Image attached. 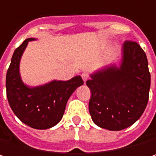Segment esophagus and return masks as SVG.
I'll return each mask as SVG.
<instances>
[{
    "label": "esophagus",
    "instance_id": "34e87169",
    "mask_svg": "<svg viewBox=\"0 0 156 156\" xmlns=\"http://www.w3.org/2000/svg\"><path fill=\"white\" fill-rule=\"evenodd\" d=\"M81 77H82V79H83V81H84V82H86V81H87V80L88 79V74H87V73H85V72H84V73H82V74H81Z\"/></svg>",
    "mask_w": 156,
    "mask_h": 156
}]
</instances>
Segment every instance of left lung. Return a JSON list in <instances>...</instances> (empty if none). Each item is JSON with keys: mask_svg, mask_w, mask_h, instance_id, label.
Masks as SVG:
<instances>
[{"mask_svg": "<svg viewBox=\"0 0 156 156\" xmlns=\"http://www.w3.org/2000/svg\"><path fill=\"white\" fill-rule=\"evenodd\" d=\"M88 109L101 128L119 131L136 123L146 108L151 84L148 61L135 41H126L119 67L110 65L90 75Z\"/></svg>", "mask_w": 156, "mask_h": 156, "instance_id": "1", "label": "left lung"}]
</instances>
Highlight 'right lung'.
<instances>
[{
  "label": "right lung",
  "mask_w": 156,
  "mask_h": 156,
  "mask_svg": "<svg viewBox=\"0 0 156 156\" xmlns=\"http://www.w3.org/2000/svg\"><path fill=\"white\" fill-rule=\"evenodd\" d=\"M34 40H25L15 49L6 75V93L11 108L22 123L35 129H48L61 120L69 98L84 82L76 76L68 81L53 80L34 87L25 85L20 74V62L29 41Z\"/></svg>",
  "instance_id": "1"
}]
</instances>
